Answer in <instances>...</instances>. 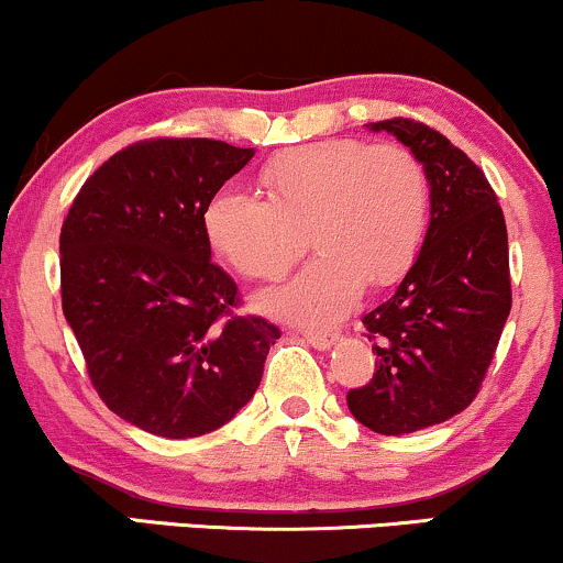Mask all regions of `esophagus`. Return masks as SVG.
<instances>
[{
	"mask_svg": "<svg viewBox=\"0 0 563 563\" xmlns=\"http://www.w3.org/2000/svg\"><path fill=\"white\" fill-rule=\"evenodd\" d=\"M303 341H307L309 346L324 351V349L333 346L335 335L333 333H320V330H309V333H303Z\"/></svg>",
	"mask_w": 563,
	"mask_h": 563,
	"instance_id": "1",
	"label": "esophagus"
}]
</instances>
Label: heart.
I'll return each mask as SVG.
<instances>
[{"mask_svg": "<svg viewBox=\"0 0 563 563\" xmlns=\"http://www.w3.org/2000/svg\"><path fill=\"white\" fill-rule=\"evenodd\" d=\"M264 196L222 188L205 209L209 246L235 273L277 280L311 243L320 256L262 309L330 324L364 286L388 288L415 267L430 217V178L409 148L356 139L303 144L262 167Z\"/></svg>", "mask_w": 563, "mask_h": 563, "instance_id": "1", "label": "heart"}]
</instances>
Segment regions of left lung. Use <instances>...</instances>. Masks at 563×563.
<instances>
[{
  "label": "left lung",
  "instance_id": "left-lung-1",
  "mask_svg": "<svg viewBox=\"0 0 563 563\" xmlns=\"http://www.w3.org/2000/svg\"><path fill=\"white\" fill-rule=\"evenodd\" d=\"M369 128L409 146L430 178L422 252L396 294L364 314L375 372L346 396L364 428L404 435L477 398L511 311L509 235L485 173L443 133L411 118Z\"/></svg>",
  "mask_w": 563,
  "mask_h": 563
}]
</instances>
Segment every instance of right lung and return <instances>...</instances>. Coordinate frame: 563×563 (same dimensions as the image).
<instances>
[{"instance_id": "1", "label": "right lung", "mask_w": 563, "mask_h": 563, "mask_svg": "<svg viewBox=\"0 0 563 563\" xmlns=\"http://www.w3.org/2000/svg\"><path fill=\"white\" fill-rule=\"evenodd\" d=\"M254 157L212 139H146L93 170L59 233L63 311L88 380L118 417L159 438H196L260 388L280 328L239 314L209 260L205 209Z\"/></svg>"}]
</instances>
